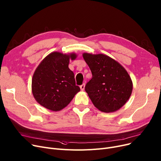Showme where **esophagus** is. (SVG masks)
I'll return each instance as SVG.
<instances>
[{
	"mask_svg": "<svg viewBox=\"0 0 161 161\" xmlns=\"http://www.w3.org/2000/svg\"><path fill=\"white\" fill-rule=\"evenodd\" d=\"M80 89L81 91L84 90V89H85V83H83L81 86H80Z\"/></svg>",
	"mask_w": 161,
	"mask_h": 161,
	"instance_id": "esophagus-1",
	"label": "esophagus"
}]
</instances>
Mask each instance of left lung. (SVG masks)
I'll use <instances>...</instances> for the list:
<instances>
[{
  "label": "left lung",
  "mask_w": 161,
  "mask_h": 161,
  "mask_svg": "<svg viewBox=\"0 0 161 161\" xmlns=\"http://www.w3.org/2000/svg\"><path fill=\"white\" fill-rule=\"evenodd\" d=\"M83 57L92 75L85 87L92 104L103 112L117 111L132 93V83L129 74L107 55L83 53Z\"/></svg>",
  "instance_id": "8db88e82"
}]
</instances>
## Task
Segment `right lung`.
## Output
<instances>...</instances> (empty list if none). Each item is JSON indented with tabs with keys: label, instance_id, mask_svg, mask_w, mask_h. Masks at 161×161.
<instances>
[{
	"label": "right lung",
	"instance_id": "1",
	"mask_svg": "<svg viewBox=\"0 0 161 161\" xmlns=\"http://www.w3.org/2000/svg\"><path fill=\"white\" fill-rule=\"evenodd\" d=\"M76 55L53 52L41 62L34 73L32 91L37 102L47 109L59 111L66 107L80 91L74 74L69 68L70 58Z\"/></svg>",
	"mask_w": 161,
	"mask_h": 161
}]
</instances>
